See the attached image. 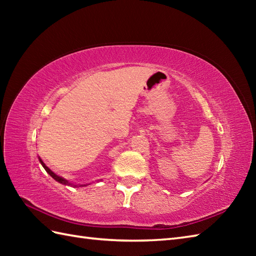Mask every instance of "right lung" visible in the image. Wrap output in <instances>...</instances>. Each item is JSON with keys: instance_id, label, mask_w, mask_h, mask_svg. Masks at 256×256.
<instances>
[{"instance_id": "1", "label": "right lung", "mask_w": 256, "mask_h": 256, "mask_svg": "<svg viewBox=\"0 0 256 256\" xmlns=\"http://www.w3.org/2000/svg\"><path fill=\"white\" fill-rule=\"evenodd\" d=\"M40 164L42 165V167L45 168V170H46L48 174H50V176H52L54 179H55L56 182H60V184H70V182H68L66 180V179H64L62 177H59V176H57V175H56L55 172H52L50 170V168H48V167H47V166L44 164V162H42L40 158ZM84 186H86V184H84Z\"/></svg>"}]
</instances>
